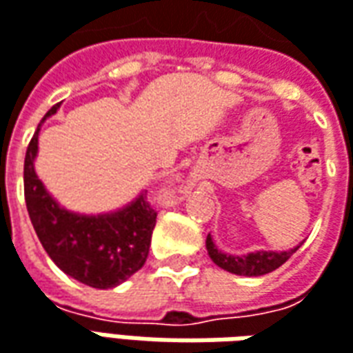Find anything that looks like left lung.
<instances>
[{
	"label": "left lung",
	"mask_w": 353,
	"mask_h": 353,
	"mask_svg": "<svg viewBox=\"0 0 353 353\" xmlns=\"http://www.w3.org/2000/svg\"><path fill=\"white\" fill-rule=\"evenodd\" d=\"M206 250L210 254L212 262L219 265L221 270L231 271L236 275H248V277H258V275H265L270 271L277 270L283 263L287 262L292 254L296 252V248L288 250V252H252L246 256H231V254H223L221 250L216 248L212 243V236L208 235L206 239Z\"/></svg>",
	"instance_id": "1"
}]
</instances>
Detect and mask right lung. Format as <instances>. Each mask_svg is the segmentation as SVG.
<instances>
[{"label": "right lung", "instance_id": "add662e5", "mask_svg": "<svg viewBox=\"0 0 353 353\" xmlns=\"http://www.w3.org/2000/svg\"><path fill=\"white\" fill-rule=\"evenodd\" d=\"M57 108L59 103L43 120L55 114ZM38 132L39 125L24 157V201L39 243L66 275L93 288L117 287L147 262L159 212L147 194L108 216H78L63 210L34 172Z\"/></svg>", "mask_w": 353, "mask_h": 353}]
</instances>
